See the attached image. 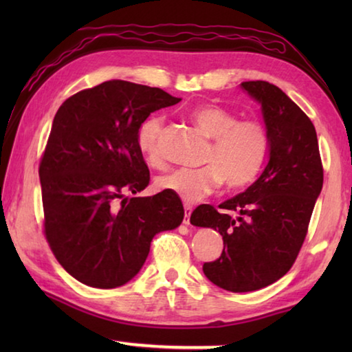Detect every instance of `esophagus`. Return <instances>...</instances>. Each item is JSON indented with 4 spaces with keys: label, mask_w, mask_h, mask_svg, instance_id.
<instances>
[{
    "label": "esophagus",
    "mask_w": 352,
    "mask_h": 352,
    "mask_svg": "<svg viewBox=\"0 0 352 352\" xmlns=\"http://www.w3.org/2000/svg\"><path fill=\"white\" fill-rule=\"evenodd\" d=\"M190 212H192V206L186 204V205H184V217H183V223H184V225H189Z\"/></svg>",
    "instance_id": "esophagus-1"
}]
</instances>
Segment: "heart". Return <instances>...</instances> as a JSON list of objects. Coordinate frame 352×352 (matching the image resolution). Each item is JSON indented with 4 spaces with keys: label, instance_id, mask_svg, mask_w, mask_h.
I'll return each instance as SVG.
<instances>
[{
    "label": "heart",
    "instance_id": "heart-1",
    "mask_svg": "<svg viewBox=\"0 0 352 352\" xmlns=\"http://www.w3.org/2000/svg\"><path fill=\"white\" fill-rule=\"evenodd\" d=\"M190 119L208 138H212L205 168H177L157 178V188L192 204L222 186L245 188L256 180L270 152V132L261 119H239L234 111L205 104L190 111ZM163 118L151 116L138 130L140 151L153 166L162 164L160 135Z\"/></svg>",
    "mask_w": 352,
    "mask_h": 352
}]
</instances>
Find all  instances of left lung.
Here are the masks:
<instances>
[{"label":"left lung","mask_w":352,"mask_h":352,"mask_svg":"<svg viewBox=\"0 0 352 352\" xmlns=\"http://www.w3.org/2000/svg\"><path fill=\"white\" fill-rule=\"evenodd\" d=\"M262 105L270 132V160L245 192L219 205H200L190 223L223 237L219 259L204 273L219 287L252 292L273 284L295 264L323 188L317 132L311 119L281 88L265 80L241 83ZM230 210L240 212L237 219Z\"/></svg>","instance_id":"1"}]
</instances>
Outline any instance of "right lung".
<instances>
[{"label":"right lung","instance_id":"add662e5","mask_svg":"<svg viewBox=\"0 0 352 352\" xmlns=\"http://www.w3.org/2000/svg\"><path fill=\"white\" fill-rule=\"evenodd\" d=\"M180 100L160 88L109 80L57 110L38 168L43 231L58 264L82 284L129 283L144 265L153 236L182 223L175 194L126 197L151 180L136 141L141 124Z\"/></svg>","mask_w":352,"mask_h":352}]
</instances>
